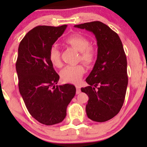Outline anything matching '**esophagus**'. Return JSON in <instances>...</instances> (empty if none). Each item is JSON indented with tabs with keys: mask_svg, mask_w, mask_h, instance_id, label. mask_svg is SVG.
<instances>
[{
	"mask_svg": "<svg viewBox=\"0 0 147 147\" xmlns=\"http://www.w3.org/2000/svg\"><path fill=\"white\" fill-rule=\"evenodd\" d=\"M76 94H79L81 93V90H80V86L78 85H76Z\"/></svg>",
	"mask_w": 147,
	"mask_h": 147,
	"instance_id": "obj_1",
	"label": "esophagus"
}]
</instances>
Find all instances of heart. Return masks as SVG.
Here are the masks:
<instances>
[{
    "instance_id": "heart-1",
    "label": "heart",
    "mask_w": 147,
    "mask_h": 147,
    "mask_svg": "<svg viewBox=\"0 0 147 147\" xmlns=\"http://www.w3.org/2000/svg\"><path fill=\"white\" fill-rule=\"evenodd\" d=\"M65 43L80 52V59L87 65L93 63L96 57V51L90 45V41L80 34H74L65 39ZM49 59L55 67H61L62 63L60 57V51L56 46L51 47L49 52ZM85 68L82 65H69L61 71V78L65 82L78 83L81 80Z\"/></svg>"
}]
</instances>
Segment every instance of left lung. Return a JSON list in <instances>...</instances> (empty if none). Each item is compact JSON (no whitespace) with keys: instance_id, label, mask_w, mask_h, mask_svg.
Masks as SVG:
<instances>
[{"instance_id":"1","label":"left lung","mask_w":147,"mask_h":147,"mask_svg":"<svg viewBox=\"0 0 147 147\" xmlns=\"http://www.w3.org/2000/svg\"><path fill=\"white\" fill-rule=\"evenodd\" d=\"M74 27L92 32L97 41V59L86 80L89 86L81 90L89 97L86 106L88 117L95 122H106L120 112L125 98L128 76L123 45L118 34L100 21Z\"/></svg>"}]
</instances>
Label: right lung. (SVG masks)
I'll return each instance as SVG.
<instances>
[{"mask_svg":"<svg viewBox=\"0 0 147 147\" xmlns=\"http://www.w3.org/2000/svg\"><path fill=\"white\" fill-rule=\"evenodd\" d=\"M66 28L67 25L37 26L26 34L18 49L16 70L20 94L30 114L48 126L63 121L76 94L74 85L55 86L59 76L49 59L50 49Z\"/></svg>","mask_w":147,"mask_h":147,"instance_id":"right-lung-1","label":"right lung"}]
</instances>
